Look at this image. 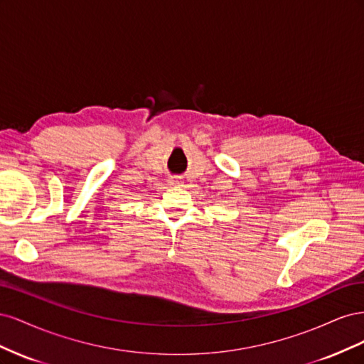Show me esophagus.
<instances>
[{
	"label": "esophagus",
	"mask_w": 364,
	"mask_h": 364,
	"mask_svg": "<svg viewBox=\"0 0 364 364\" xmlns=\"http://www.w3.org/2000/svg\"><path fill=\"white\" fill-rule=\"evenodd\" d=\"M181 182H182V181H181L179 178H171V179H170V183H171V185H181Z\"/></svg>",
	"instance_id": "esophagus-1"
}]
</instances>
